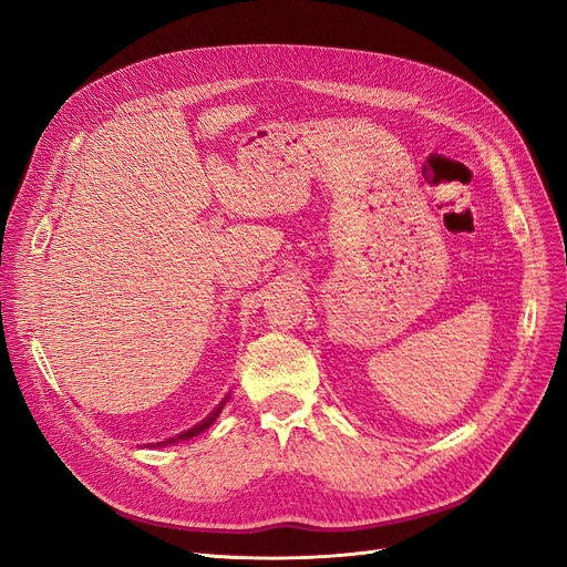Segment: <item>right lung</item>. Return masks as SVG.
<instances>
[{
    "instance_id": "1",
    "label": "right lung",
    "mask_w": 567,
    "mask_h": 567,
    "mask_svg": "<svg viewBox=\"0 0 567 567\" xmlns=\"http://www.w3.org/2000/svg\"><path fill=\"white\" fill-rule=\"evenodd\" d=\"M226 400H228V398H226ZM226 400H224V403H226ZM224 403H221V405H218V408H216V410H214V412H212V414H209V416L205 419V422H203V424H197V426H193L190 431H186V433H181L178 437H169V441H162V443H157V447H159V445H172V443H178V441H188V437H193V435H197V433H203V431H205L207 426H212V422H214V419L218 416V412H221V410H224Z\"/></svg>"
}]
</instances>
